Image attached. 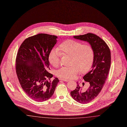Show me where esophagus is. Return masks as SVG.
Masks as SVG:
<instances>
[{
	"label": "esophagus",
	"mask_w": 127,
	"mask_h": 127,
	"mask_svg": "<svg viewBox=\"0 0 127 127\" xmlns=\"http://www.w3.org/2000/svg\"><path fill=\"white\" fill-rule=\"evenodd\" d=\"M60 80H63V81H66V82H67V81H69L68 79H61V78H60Z\"/></svg>",
	"instance_id": "obj_1"
}]
</instances>
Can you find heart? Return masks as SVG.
<instances>
[{"label": "heart", "mask_w": 127, "mask_h": 127, "mask_svg": "<svg viewBox=\"0 0 127 127\" xmlns=\"http://www.w3.org/2000/svg\"><path fill=\"white\" fill-rule=\"evenodd\" d=\"M62 55L71 56L70 65L63 66L57 71L56 75L63 79H72L80 71L87 72L92 66L94 52L89 44L73 39H67L61 43L58 48H53L48 56L49 63L54 67L59 66Z\"/></svg>", "instance_id": "1"}]
</instances>
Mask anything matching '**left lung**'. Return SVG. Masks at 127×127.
<instances>
[{
    "label": "left lung",
    "mask_w": 127,
    "mask_h": 127,
    "mask_svg": "<svg viewBox=\"0 0 127 127\" xmlns=\"http://www.w3.org/2000/svg\"><path fill=\"white\" fill-rule=\"evenodd\" d=\"M73 37L89 43L94 52L92 68L83 77L85 81L89 83L88 88L86 91L83 90L77 82L76 89L70 92V95L75 100L86 104L97 97L105 84L110 67V51L106 42L94 34L89 33Z\"/></svg>",
    "instance_id": "left-lung-1"
}]
</instances>
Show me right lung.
Wrapping results in <instances>:
<instances>
[{"instance_id":"1","label":"right lung","mask_w":127,"mask_h":127,"mask_svg":"<svg viewBox=\"0 0 127 127\" xmlns=\"http://www.w3.org/2000/svg\"><path fill=\"white\" fill-rule=\"evenodd\" d=\"M58 37L38 34L26 38L20 46L16 60V70L22 89L31 98L43 102L54 94L59 82L51 81L53 75L48 72V56Z\"/></svg>"}]
</instances>
